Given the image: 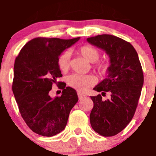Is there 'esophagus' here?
Masks as SVG:
<instances>
[{"label": "esophagus", "instance_id": "1", "mask_svg": "<svg viewBox=\"0 0 156 156\" xmlns=\"http://www.w3.org/2000/svg\"><path fill=\"white\" fill-rule=\"evenodd\" d=\"M78 98H79V100L82 99L83 98H84L85 97V95L83 94L80 93V92H78Z\"/></svg>", "mask_w": 156, "mask_h": 156}]
</instances>
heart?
Returning a JSON list of instances; mask_svg holds the SVG:
<instances>
[{
  "instance_id": "obj_1",
  "label": "heart",
  "mask_w": 156,
  "mask_h": 156,
  "mask_svg": "<svg viewBox=\"0 0 156 156\" xmlns=\"http://www.w3.org/2000/svg\"><path fill=\"white\" fill-rule=\"evenodd\" d=\"M78 52L90 62H94V68L100 73H104L108 69V63L106 62H97L100 58L101 52L97 48L90 45H84L78 49ZM71 52L64 51L58 58V69L63 72L69 70L70 67ZM68 85L78 91H85L96 83V79L91 75H81L74 73L69 75L66 78Z\"/></svg>"
}]
</instances>
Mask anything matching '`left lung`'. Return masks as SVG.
Wrapping results in <instances>:
<instances>
[{"label":"left lung","instance_id":"8db88e82","mask_svg":"<svg viewBox=\"0 0 156 156\" xmlns=\"http://www.w3.org/2000/svg\"><path fill=\"white\" fill-rule=\"evenodd\" d=\"M91 45L103 49L110 57L105 79L94 90L107 92L110 98L103 101L101 94L90 97L94 107L90 114L91 127L103 136L121 132L133 119L143 88V72L133 46L123 39L109 34L87 38Z\"/></svg>","mask_w":156,"mask_h":156}]
</instances>
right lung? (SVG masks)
<instances>
[{
  "label": "right lung",
  "instance_id": "1",
  "mask_svg": "<svg viewBox=\"0 0 156 156\" xmlns=\"http://www.w3.org/2000/svg\"><path fill=\"white\" fill-rule=\"evenodd\" d=\"M80 38L37 37L29 41L16 56L12 90L23 119L32 131L43 136H53L66 128L69 113L78 101L75 89L57 82L62 76L58 58ZM60 84V97L48 94L52 84Z\"/></svg>",
  "mask_w": 156,
  "mask_h": 156
}]
</instances>
